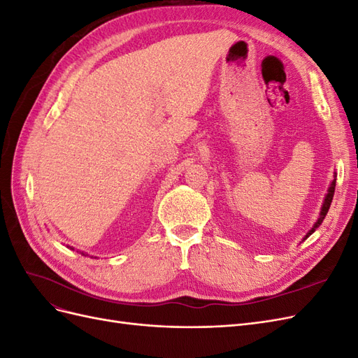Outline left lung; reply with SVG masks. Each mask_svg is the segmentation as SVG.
<instances>
[{
    "label": "left lung",
    "mask_w": 358,
    "mask_h": 358,
    "mask_svg": "<svg viewBox=\"0 0 358 358\" xmlns=\"http://www.w3.org/2000/svg\"><path fill=\"white\" fill-rule=\"evenodd\" d=\"M333 180H331V183H330V187H329V189H327V194H326V197H324V201H322V206H321V212H320V216H318V220H317V222L312 225V229L306 233V236L303 237V242H305L308 237L315 231L318 227L321 225V222H322V220L326 218V215H327V212H329V209H330V204H331V200H333V196H334V188H336V173L333 175Z\"/></svg>",
    "instance_id": "left-lung-1"
}]
</instances>
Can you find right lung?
Returning <instances> with one entry per match:
<instances>
[{"mask_svg":"<svg viewBox=\"0 0 358 358\" xmlns=\"http://www.w3.org/2000/svg\"><path fill=\"white\" fill-rule=\"evenodd\" d=\"M67 248H70V249H74V248H71V246H67ZM80 254H83L85 257H86V255H88V254H85V252H80Z\"/></svg>","mask_w":358,"mask_h":358,"instance_id":"right-lung-1","label":"right lung"}]
</instances>
